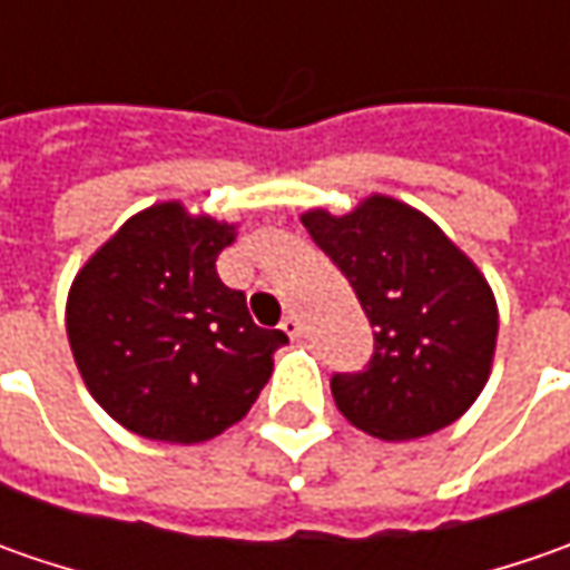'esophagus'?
Segmentation results:
<instances>
[{
	"label": "esophagus",
	"mask_w": 570,
	"mask_h": 570,
	"mask_svg": "<svg viewBox=\"0 0 570 570\" xmlns=\"http://www.w3.org/2000/svg\"><path fill=\"white\" fill-rule=\"evenodd\" d=\"M282 333L288 336V340H301V320L295 314H288V317L282 320Z\"/></svg>",
	"instance_id": "esophagus-1"
}]
</instances>
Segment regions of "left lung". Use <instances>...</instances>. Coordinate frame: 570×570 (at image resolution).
<instances>
[{"instance_id": "left-lung-1", "label": "left lung", "mask_w": 570, "mask_h": 570, "mask_svg": "<svg viewBox=\"0 0 570 570\" xmlns=\"http://www.w3.org/2000/svg\"><path fill=\"white\" fill-rule=\"evenodd\" d=\"M374 326L358 374H333V400L364 434L425 438L456 422L492 374L498 304L485 275L419 208L367 196L348 215H301Z\"/></svg>"}]
</instances>
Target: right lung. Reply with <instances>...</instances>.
Wrapping results in <instances>:
<instances>
[{
	"instance_id": "right-lung-1",
	"label": "right lung",
	"mask_w": 570,
	"mask_h": 570,
	"mask_svg": "<svg viewBox=\"0 0 570 570\" xmlns=\"http://www.w3.org/2000/svg\"><path fill=\"white\" fill-rule=\"evenodd\" d=\"M237 228L184 203L132 215L78 269L66 333L100 409L132 434L199 444L237 425L288 336L250 320L215 259Z\"/></svg>"
}]
</instances>
